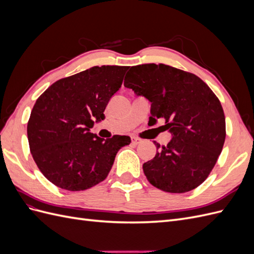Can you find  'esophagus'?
<instances>
[{
    "label": "esophagus",
    "mask_w": 254,
    "mask_h": 254,
    "mask_svg": "<svg viewBox=\"0 0 254 254\" xmlns=\"http://www.w3.org/2000/svg\"><path fill=\"white\" fill-rule=\"evenodd\" d=\"M131 142H132V144H133V145H137V144H140V143L142 142V140L140 139V137L133 136V137H131Z\"/></svg>",
    "instance_id": "obj_1"
}]
</instances>
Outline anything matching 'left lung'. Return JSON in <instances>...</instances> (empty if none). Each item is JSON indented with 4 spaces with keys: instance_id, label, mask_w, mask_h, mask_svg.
<instances>
[{
    "instance_id": "obj_1",
    "label": "left lung",
    "mask_w": 254,
    "mask_h": 254,
    "mask_svg": "<svg viewBox=\"0 0 254 254\" xmlns=\"http://www.w3.org/2000/svg\"><path fill=\"white\" fill-rule=\"evenodd\" d=\"M124 86L151 103L149 122L173 134L143 164L147 180L167 193H187L207 178L224 147L226 119L218 97L193 73L163 64L130 67Z\"/></svg>"
}]
</instances>
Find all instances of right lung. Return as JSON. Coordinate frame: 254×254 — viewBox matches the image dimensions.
<instances>
[{
  "mask_svg": "<svg viewBox=\"0 0 254 254\" xmlns=\"http://www.w3.org/2000/svg\"><path fill=\"white\" fill-rule=\"evenodd\" d=\"M129 66H93L54 82L38 97L27 123L29 149L56 187L84 190L104 181L127 135L102 139L90 132L121 86Z\"/></svg>",
  "mask_w": 254,
  "mask_h": 254,
  "instance_id": "add662e5",
  "label": "right lung"
}]
</instances>
